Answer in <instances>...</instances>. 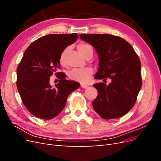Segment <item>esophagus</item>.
Returning <instances> with one entry per match:
<instances>
[{
	"instance_id": "esophagus-1",
	"label": "esophagus",
	"mask_w": 161,
	"mask_h": 161,
	"mask_svg": "<svg viewBox=\"0 0 161 161\" xmlns=\"http://www.w3.org/2000/svg\"><path fill=\"white\" fill-rule=\"evenodd\" d=\"M80 86L82 87V88H83V89L88 88V86L86 85H84V84H81V85H80Z\"/></svg>"
}]
</instances>
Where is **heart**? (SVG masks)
<instances>
[{
    "mask_svg": "<svg viewBox=\"0 0 161 161\" xmlns=\"http://www.w3.org/2000/svg\"><path fill=\"white\" fill-rule=\"evenodd\" d=\"M78 50L82 56H85L89 52L92 53V46L86 43H82L78 46ZM64 52H63L60 57V63L63 64L64 62ZM92 70L90 68H85V69H72L69 72V77L72 80H76L77 82H81V83H86L89 82L91 75H92Z\"/></svg>",
    "mask_w": 161,
    "mask_h": 161,
    "instance_id": "1",
    "label": "heart"
}]
</instances>
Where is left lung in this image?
<instances>
[{"instance_id": "left-lung-1", "label": "left lung", "mask_w": 161, "mask_h": 161, "mask_svg": "<svg viewBox=\"0 0 161 161\" xmlns=\"http://www.w3.org/2000/svg\"><path fill=\"white\" fill-rule=\"evenodd\" d=\"M80 38L94 47L99 56L95 79L111 80L93 86L98 95L92 101L103 119L121 118L133 108L142 86L141 64L138 55L123 38L109 34H80Z\"/></svg>"}]
</instances>
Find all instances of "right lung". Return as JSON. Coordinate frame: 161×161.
I'll return each instance as SVG.
<instances>
[{
	"mask_svg": "<svg viewBox=\"0 0 161 161\" xmlns=\"http://www.w3.org/2000/svg\"><path fill=\"white\" fill-rule=\"evenodd\" d=\"M77 38V33L46 35L24 53L17 70V86L24 105L37 118H54L64 108L70 92L80 87L79 82L66 80L63 72L56 73L60 80L54 87L50 83V77L60 66L62 53Z\"/></svg>",
	"mask_w": 161,
	"mask_h": 161,
	"instance_id": "right-lung-1",
	"label": "right lung"
}]
</instances>
